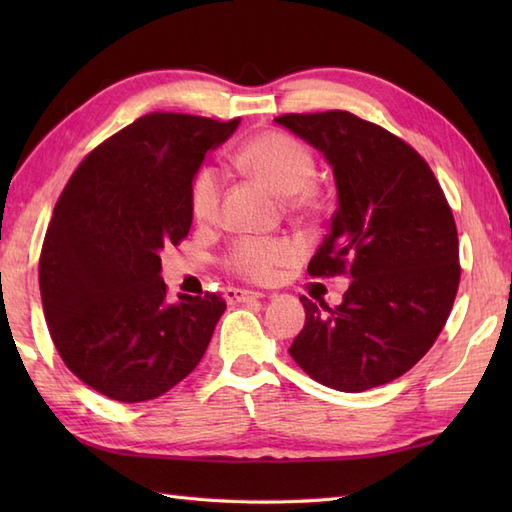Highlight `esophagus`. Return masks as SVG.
Instances as JSON below:
<instances>
[{
  "mask_svg": "<svg viewBox=\"0 0 512 512\" xmlns=\"http://www.w3.org/2000/svg\"><path fill=\"white\" fill-rule=\"evenodd\" d=\"M224 299L231 303V306H237V303H248V301L262 299V292L242 290V288H226L224 290Z\"/></svg>",
  "mask_w": 512,
  "mask_h": 512,
  "instance_id": "obj_1",
  "label": "esophagus"
}]
</instances>
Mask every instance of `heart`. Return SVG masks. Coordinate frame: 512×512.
Returning <instances> with one entry per match:
<instances>
[{
  "label": "heart",
  "instance_id": "obj_1",
  "mask_svg": "<svg viewBox=\"0 0 512 512\" xmlns=\"http://www.w3.org/2000/svg\"><path fill=\"white\" fill-rule=\"evenodd\" d=\"M235 165L268 184L295 213H312L319 195L312 187L314 156L297 138L284 132H262L248 140L235 154ZM222 176L215 167H200L189 187V209L193 220L209 226L220 217ZM301 246L290 237H242L228 250L224 266L233 275L253 284H270L281 270L297 264Z\"/></svg>",
  "mask_w": 512,
  "mask_h": 512
}]
</instances>
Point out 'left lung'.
<instances>
[{"instance_id": "8db88e82", "label": "left lung", "mask_w": 512, "mask_h": 512, "mask_svg": "<svg viewBox=\"0 0 512 512\" xmlns=\"http://www.w3.org/2000/svg\"><path fill=\"white\" fill-rule=\"evenodd\" d=\"M334 169L339 209L312 277L350 275L336 308L301 297L290 356L317 383L358 394L391 383L431 350L460 286V244L440 182L416 149L350 112L277 116Z\"/></svg>"}]
</instances>
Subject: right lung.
<instances>
[{"instance_id": "1", "label": "right lung", "mask_w": 512, "mask_h": 512, "mask_svg": "<svg viewBox=\"0 0 512 512\" xmlns=\"http://www.w3.org/2000/svg\"><path fill=\"white\" fill-rule=\"evenodd\" d=\"M237 125L140 116L85 156L54 206L39 257L43 314L63 363L107 398H158L209 347L226 301H169L160 250L189 235L191 180Z\"/></svg>"}]
</instances>
